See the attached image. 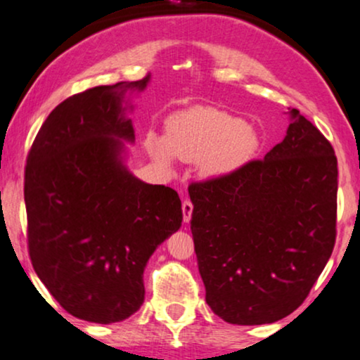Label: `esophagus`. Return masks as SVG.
I'll return each mask as SVG.
<instances>
[{"label": "esophagus", "instance_id": "34e87169", "mask_svg": "<svg viewBox=\"0 0 360 360\" xmlns=\"http://www.w3.org/2000/svg\"><path fill=\"white\" fill-rule=\"evenodd\" d=\"M181 212H184V221L190 223L191 213H193V205H191L190 200H184V203H181Z\"/></svg>", "mask_w": 360, "mask_h": 360}]
</instances>
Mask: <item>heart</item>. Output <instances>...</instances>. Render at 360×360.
Returning <instances> with one entry per match:
<instances>
[{
  "mask_svg": "<svg viewBox=\"0 0 360 360\" xmlns=\"http://www.w3.org/2000/svg\"><path fill=\"white\" fill-rule=\"evenodd\" d=\"M148 152L169 167L172 158L198 160L207 176L231 174L259 150V137L245 120L213 107H191L167 120L165 139L148 135Z\"/></svg>",
  "mask_w": 360,
  "mask_h": 360,
  "instance_id": "b5f03b06",
  "label": "heart"
}]
</instances>
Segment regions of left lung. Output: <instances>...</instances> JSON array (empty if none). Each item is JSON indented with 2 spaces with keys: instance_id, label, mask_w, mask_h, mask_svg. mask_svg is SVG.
<instances>
[{
  "instance_id": "left-lung-1",
  "label": "left lung",
  "mask_w": 360,
  "mask_h": 360,
  "mask_svg": "<svg viewBox=\"0 0 360 360\" xmlns=\"http://www.w3.org/2000/svg\"><path fill=\"white\" fill-rule=\"evenodd\" d=\"M288 114L286 137L263 160L188 186L207 304L230 324L291 314L333 255L338 158L300 110Z\"/></svg>"
}]
</instances>
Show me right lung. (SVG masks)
I'll list each match as a JSON object with an SVG mask.
<instances>
[{
	"label": "right lung",
	"mask_w": 360,
	"mask_h": 360,
	"mask_svg": "<svg viewBox=\"0 0 360 360\" xmlns=\"http://www.w3.org/2000/svg\"><path fill=\"white\" fill-rule=\"evenodd\" d=\"M148 82L97 86L60 102L26 160L32 268L69 314L89 323H120L140 309L147 261L184 220L175 190L125 165V143L135 142L130 96Z\"/></svg>",
	"instance_id": "obj_1"
}]
</instances>
